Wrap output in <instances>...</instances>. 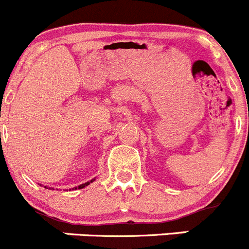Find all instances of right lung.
Returning <instances> with one entry per match:
<instances>
[{
	"label": "right lung",
	"instance_id": "add662e5",
	"mask_svg": "<svg viewBox=\"0 0 249 249\" xmlns=\"http://www.w3.org/2000/svg\"><path fill=\"white\" fill-rule=\"evenodd\" d=\"M94 180H95V179H92V180H90V181H87V183H85V184H81V185H78L77 188H73L72 190H76V189H83V188H85V186L89 185L90 183H93V181H94Z\"/></svg>",
	"mask_w": 249,
	"mask_h": 249
}]
</instances>
